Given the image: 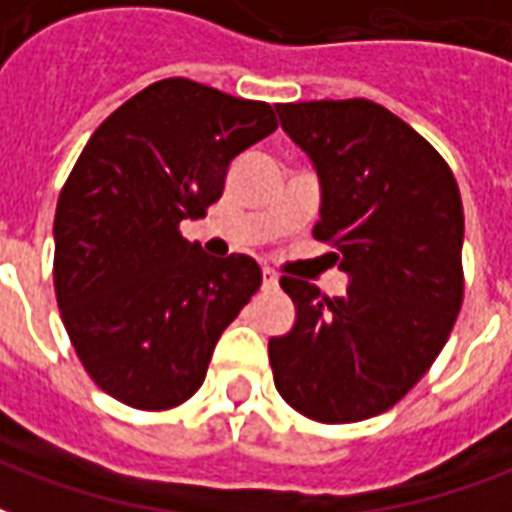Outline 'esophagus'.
I'll return each instance as SVG.
<instances>
[{
  "label": "esophagus",
  "instance_id": "34e87169",
  "mask_svg": "<svg viewBox=\"0 0 512 512\" xmlns=\"http://www.w3.org/2000/svg\"><path fill=\"white\" fill-rule=\"evenodd\" d=\"M279 285V274L274 268H263V288H277Z\"/></svg>",
  "mask_w": 512,
  "mask_h": 512
}]
</instances>
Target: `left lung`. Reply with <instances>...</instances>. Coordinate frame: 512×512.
I'll return each mask as SVG.
<instances>
[{"label": "left lung", "mask_w": 512, "mask_h": 512, "mask_svg": "<svg viewBox=\"0 0 512 512\" xmlns=\"http://www.w3.org/2000/svg\"><path fill=\"white\" fill-rule=\"evenodd\" d=\"M277 112L321 180L312 235L334 246L332 263L351 285L329 299L304 279H279L296 323L268 340L274 384L315 422H362L428 373L455 326L461 191L436 147L373 101H304Z\"/></svg>", "instance_id": "obj_1"}]
</instances>
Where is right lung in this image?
<instances>
[{
    "label": "right lung",
    "instance_id": "add662e5",
    "mask_svg": "<svg viewBox=\"0 0 512 512\" xmlns=\"http://www.w3.org/2000/svg\"><path fill=\"white\" fill-rule=\"evenodd\" d=\"M274 131L263 101L161 79L84 145L57 200L54 293L76 356L106 395L164 411L202 386L263 274L249 255H205L180 222L205 216L233 158Z\"/></svg>",
    "mask_w": 512,
    "mask_h": 512
}]
</instances>
